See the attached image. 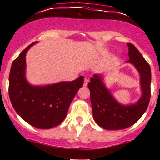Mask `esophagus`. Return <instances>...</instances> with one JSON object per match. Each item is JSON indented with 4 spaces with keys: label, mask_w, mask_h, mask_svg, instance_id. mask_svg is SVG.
<instances>
[{
    "label": "esophagus",
    "mask_w": 160,
    "mask_h": 160,
    "mask_svg": "<svg viewBox=\"0 0 160 160\" xmlns=\"http://www.w3.org/2000/svg\"><path fill=\"white\" fill-rule=\"evenodd\" d=\"M88 78H84V86L86 87V86H87V84H88Z\"/></svg>",
    "instance_id": "34e87169"
}]
</instances>
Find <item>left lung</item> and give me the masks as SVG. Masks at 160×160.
<instances>
[{"mask_svg": "<svg viewBox=\"0 0 160 160\" xmlns=\"http://www.w3.org/2000/svg\"><path fill=\"white\" fill-rule=\"evenodd\" d=\"M128 46L130 58L128 62L132 63L140 73L142 95L135 105H120L104 87L99 76L95 74L90 78L88 88L90 91L93 116L98 125L104 129L122 130L129 128L142 117L149 105L151 67L133 44L128 43Z\"/></svg>", "mask_w": 160, "mask_h": 160, "instance_id": "8db88e82", "label": "left lung"}]
</instances>
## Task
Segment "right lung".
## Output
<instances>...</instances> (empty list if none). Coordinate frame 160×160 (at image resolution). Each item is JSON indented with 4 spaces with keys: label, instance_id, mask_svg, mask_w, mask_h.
I'll list each match as a JSON object with an SVG mask.
<instances>
[{
    "label": "right lung",
    "instance_id": "right-lung-1",
    "mask_svg": "<svg viewBox=\"0 0 160 160\" xmlns=\"http://www.w3.org/2000/svg\"><path fill=\"white\" fill-rule=\"evenodd\" d=\"M30 44L12 62L8 78V95L12 107L25 122L40 129H49L65 119L83 76L72 82H62L46 87H32L25 78V53Z\"/></svg>",
    "mask_w": 160,
    "mask_h": 160
}]
</instances>
